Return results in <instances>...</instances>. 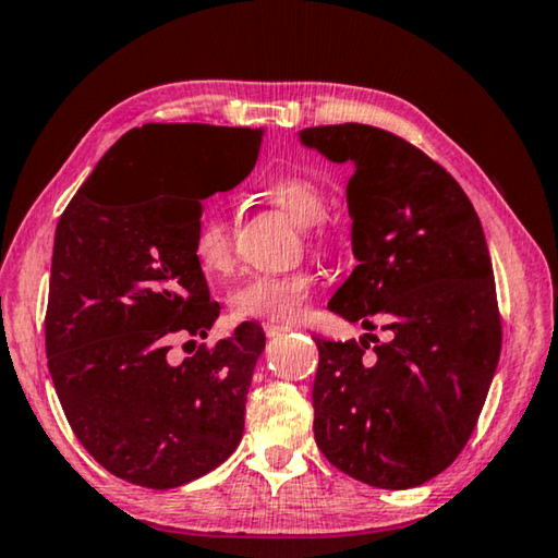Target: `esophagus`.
<instances>
[{
	"label": "esophagus",
	"mask_w": 558,
	"mask_h": 558,
	"mask_svg": "<svg viewBox=\"0 0 558 558\" xmlns=\"http://www.w3.org/2000/svg\"><path fill=\"white\" fill-rule=\"evenodd\" d=\"M262 328H264V333H267L269 338L281 336V333H287V330H291L289 326H281V324H264Z\"/></svg>",
	"instance_id": "obj_1"
}]
</instances>
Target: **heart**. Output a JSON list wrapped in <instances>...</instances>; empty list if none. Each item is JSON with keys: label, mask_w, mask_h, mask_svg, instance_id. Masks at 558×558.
Returning <instances> with one entry per match:
<instances>
[{"label": "heart", "mask_w": 558, "mask_h": 558, "mask_svg": "<svg viewBox=\"0 0 558 558\" xmlns=\"http://www.w3.org/2000/svg\"><path fill=\"white\" fill-rule=\"evenodd\" d=\"M264 195L277 203L289 218L306 225L311 247L326 252L336 244V230L324 215V189L304 173H281L262 185ZM193 257L208 279H222L234 267L232 222L225 213L208 208L193 232ZM316 289V274L294 269L281 274H252L230 291L232 314L242 320L294 324L306 314Z\"/></svg>", "instance_id": "obj_1"}]
</instances>
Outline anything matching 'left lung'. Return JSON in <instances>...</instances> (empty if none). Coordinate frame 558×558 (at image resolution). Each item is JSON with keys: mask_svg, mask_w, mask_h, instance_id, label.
Wrapping results in <instances>:
<instances>
[{"mask_svg": "<svg viewBox=\"0 0 558 558\" xmlns=\"http://www.w3.org/2000/svg\"><path fill=\"white\" fill-rule=\"evenodd\" d=\"M350 161L357 267L328 308L387 333L320 340L314 436L338 471L385 490L424 485L471 438L502 348L493 262L473 203L441 163L369 124L308 126Z\"/></svg>", "mask_w": 558, "mask_h": 558, "instance_id": "1", "label": "left lung"}]
</instances>
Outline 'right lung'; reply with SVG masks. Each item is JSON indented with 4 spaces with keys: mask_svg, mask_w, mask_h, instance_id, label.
Masks as SVG:
<instances>
[{
    "mask_svg": "<svg viewBox=\"0 0 558 558\" xmlns=\"http://www.w3.org/2000/svg\"><path fill=\"white\" fill-rule=\"evenodd\" d=\"M262 130L144 124L95 166L56 228L46 357L68 424L105 471L169 490L218 468L244 432L264 330L171 363L220 314L193 257L201 201L257 163ZM193 343V340H189Z\"/></svg>",
    "mask_w": 558,
    "mask_h": 558,
    "instance_id": "right-lung-1",
    "label": "right lung"
}]
</instances>
